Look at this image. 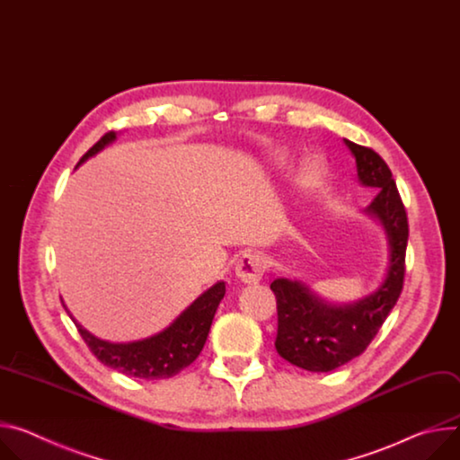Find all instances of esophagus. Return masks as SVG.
Returning <instances> with one entry per match:
<instances>
[{"label": "esophagus", "instance_id": "obj_1", "mask_svg": "<svg viewBox=\"0 0 460 460\" xmlns=\"http://www.w3.org/2000/svg\"><path fill=\"white\" fill-rule=\"evenodd\" d=\"M265 272V261L256 252H250L241 256L235 263V276L243 283H258Z\"/></svg>", "mask_w": 460, "mask_h": 460}]
</instances>
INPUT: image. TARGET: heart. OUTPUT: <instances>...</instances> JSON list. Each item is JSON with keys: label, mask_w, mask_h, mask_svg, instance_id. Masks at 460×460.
<instances>
[{"label": "heart", "mask_w": 460, "mask_h": 460, "mask_svg": "<svg viewBox=\"0 0 460 460\" xmlns=\"http://www.w3.org/2000/svg\"><path fill=\"white\" fill-rule=\"evenodd\" d=\"M285 164H287V161L279 159V166H285ZM305 177H307V181L311 184H316L322 179V170L316 161H309L307 164H305Z\"/></svg>", "instance_id": "b5f03b06"}]
</instances>
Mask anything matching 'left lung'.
I'll list each match as a JSON object with an SVG mask.
<instances>
[{"label":"left lung","instance_id":"obj_1","mask_svg":"<svg viewBox=\"0 0 460 460\" xmlns=\"http://www.w3.org/2000/svg\"><path fill=\"white\" fill-rule=\"evenodd\" d=\"M356 161L362 186L378 195L364 210L378 221L387 239V269L378 288L350 303L318 296L301 279L278 278L270 288L278 299L276 349L281 358L313 373H329L360 356L393 311L403 285L410 228L393 173L371 147L343 138Z\"/></svg>","mask_w":460,"mask_h":460}]
</instances>
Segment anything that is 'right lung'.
<instances>
[{"mask_svg": "<svg viewBox=\"0 0 460 460\" xmlns=\"http://www.w3.org/2000/svg\"><path fill=\"white\" fill-rule=\"evenodd\" d=\"M115 140V131L106 133L80 159L78 166ZM225 281H217L214 287L204 290L166 329L144 340L128 343H113L96 338L75 320L66 305L64 307L69 318L75 322L80 336L102 364L128 376L159 380L175 376L197 358L204 343H207L216 311L225 297Z\"/></svg>", "mask_w": 460, "mask_h": 460, "instance_id": "1", "label": "right lung"}]
</instances>
